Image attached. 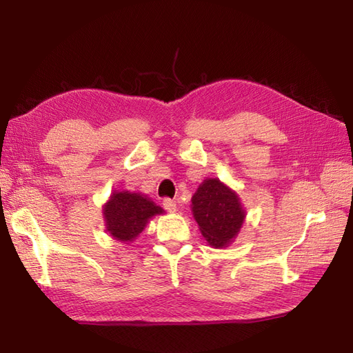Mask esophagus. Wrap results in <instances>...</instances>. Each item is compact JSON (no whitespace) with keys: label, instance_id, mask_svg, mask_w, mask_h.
<instances>
[{"label":"esophagus","instance_id":"obj_1","mask_svg":"<svg viewBox=\"0 0 353 353\" xmlns=\"http://www.w3.org/2000/svg\"><path fill=\"white\" fill-rule=\"evenodd\" d=\"M162 206H163L165 211H168V212H176V208H177L176 201H174V200H171V199H168V197L162 200Z\"/></svg>","mask_w":353,"mask_h":353}]
</instances>
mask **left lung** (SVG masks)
Listing matches in <instances>:
<instances>
[{
  "instance_id": "left-lung-1",
  "label": "left lung",
  "mask_w": 353,
  "mask_h": 353,
  "mask_svg": "<svg viewBox=\"0 0 353 353\" xmlns=\"http://www.w3.org/2000/svg\"><path fill=\"white\" fill-rule=\"evenodd\" d=\"M192 214L206 241L223 247L236 236L244 221V209L234 191L216 179H206L192 197Z\"/></svg>"
}]
</instances>
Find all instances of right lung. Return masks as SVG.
I'll return each instance as SVG.
<instances>
[{"mask_svg":"<svg viewBox=\"0 0 353 353\" xmlns=\"http://www.w3.org/2000/svg\"><path fill=\"white\" fill-rule=\"evenodd\" d=\"M103 211L108 232L119 241H132L153 215L163 212L150 199L129 191L115 192Z\"/></svg>","mask_w":353,"mask_h":353,"instance_id":"right-lung-1","label":"right lung"}]
</instances>
